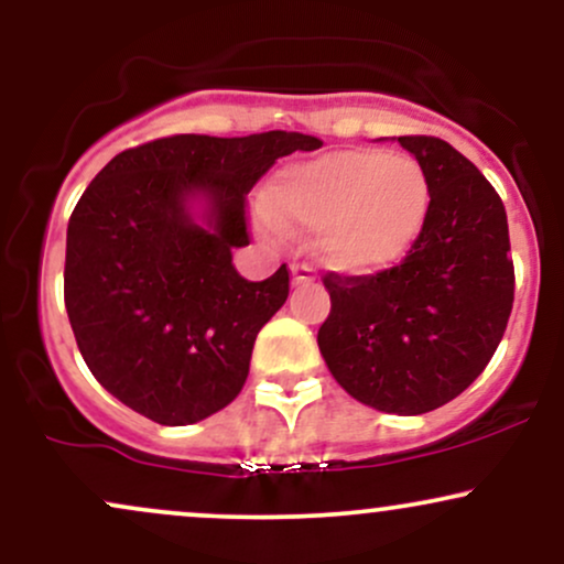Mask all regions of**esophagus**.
<instances>
[{
    "label": "esophagus",
    "mask_w": 564,
    "mask_h": 564,
    "mask_svg": "<svg viewBox=\"0 0 564 564\" xmlns=\"http://www.w3.org/2000/svg\"><path fill=\"white\" fill-rule=\"evenodd\" d=\"M313 268L310 264H291V281L294 286H304V283H313Z\"/></svg>",
    "instance_id": "1"
}]
</instances>
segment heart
Segmentation results:
<instances>
[{
    "mask_svg": "<svg viewBox=\"0 0 564 564\" xmlns=\"http://www.w3.org/2000/svg\"><path fill=\"white\" fill-rule=\"evenodd\" d=\"M268 196L278 223L318 230L321 260L345 273H377L403 260L432 206L424 166L381 151H336L286 166Z\"/></svg>",
    "mask_w": 564,
    "mask_h": 564,
    "instance_id": "b5f03b06",
    "label": "heart"
}]
</instances>
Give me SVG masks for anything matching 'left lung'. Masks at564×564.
I'll use <instances>...</instances> for the list:
<instances>
[{
  "label": "left lung",
  "mask_w": 564,
  "mask_h": 564,
  "mask_svg": "<svg viewBox=\"0 0 564 564\" xmlns=\"http://www.w3.org/2000/svg\"><path fill=\"white\" fill-rule=\"evenodd\" d=\"M432 206L405 260L373 275H323L332 313L318 332L328 371L360 403L419 416L458 398L485 371L514 302L507 209L467 156L405 134Z\"/></svg>",
  "instance_id": "obj_1"
}]
</instances>
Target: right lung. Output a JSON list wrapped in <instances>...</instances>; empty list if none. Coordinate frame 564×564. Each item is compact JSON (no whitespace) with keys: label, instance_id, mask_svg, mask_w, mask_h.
<instances>
[{"label":"right lung","instance_id":"obj_1","mask_svg":"<svg viewBox=\"0 0 564 564\" xmlns=\"http://www.w3.org/2000/svg\"><path fill=\"white\" fill-rule=\"evenodd\" d=\"M323 142L300 132L172 134L97 172L68 219L63 296L76 345L113 398L166 426L196 424L241 392L260 328L289 296L286 264L254 283L246 193L270 166ZM207 200L206 226L189 215Z\"/></svg>","mask_w":564,"mask_h":564}]
</instances>
